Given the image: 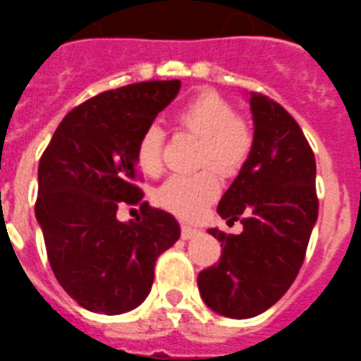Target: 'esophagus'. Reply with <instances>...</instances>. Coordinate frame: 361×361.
I'll use <instances>...</instances> for the list:
<instances>
[{
    "label": "esophagus",
    "mask_w": 361,
    "mask_h": 361,
    "mask_svg": "<svg viewBox=\"0 0 361 361\" xmlns=\"http://www.w3.org/2000/svg\"><path fill=\"white\" fill-rule=\"evenodd\" d=\"M198 234V228L190 227V225H181V238H183V240H192V238H196Z\"/></svg>",
    "instance_id": "34e87169"
}]
</instances>
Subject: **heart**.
Here are the masks:
<instances>
[{"label": "heart", "mask_w": 361, "mask_h": 361, "mask_svg": "<svg viewBox=\"0 0 361 361\" xmlns=\"http://www.w3.org/2000/svg\"><path fill=\"white\" fill-rule=\"evenodd\" d=\"M183 133L200 137L198 165H212L218 172L236 174L252 149V130L243 118L234 114L233 105L212 90H202L178 109L174 116ZM165 134L158 125H150L136 143V161L147 174L161 171ZM219 194V178L214 171L194 176H172L159 187V205L181 218H196Z\"/></svg>", "instance_id": "obj_1"}]
</instances>
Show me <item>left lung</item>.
Wrapping results in <instances>:
<instances>
[{"instance_id":"obj_1","label":"left lung","mask_w":361,"mask_h":361,"mask_svg":"<svg viewBox=\"0 0 361 361\" xmlns=\"http://www.w3.org/2000/svg\"><path fill=\"white\" fill-rule=\"evenodd\" d=\"M249 105L252 149L218 203V214L240 219L243 233L209 228L224 249L198 274L207 307L234 319L262 314L287 293L318 219L316 161L300 125L263 94L250 92Z\"/></svg>"}]
</instances>
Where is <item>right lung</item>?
<instances>
[{
    "label": "right lung",
    "instance_id": "right-lung-1",
    "mask_svg": "<svg viewBox=\"0 0 361 361\" xmlns=\"http://www.w3.org/2000/svg\"><path fill=\"white\" fill-rule=\"evenodd\" d=\"M181 81L106 90L65 116L37 167L36 219L65 293L87 311L121 314L149 296L154 265L180 238L174 216L142 202L136 143ZM142 218L120 222L117 207Z\"/></svg>",
    "mask_w": 361,
    "mask_h": 361
}]
</instances>
